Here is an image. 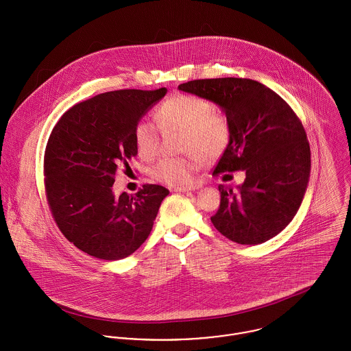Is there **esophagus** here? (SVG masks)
I'll return each mask as SVG.
<instances>
[{"label":"esophagus","instance_id":"34e87169","mask_svg":"<svg viewBox=\"0 0 351 351\" xmlns=\"http://www.w3.org/2000/svg\"><path fill=\"white\" fill-rule=\"evenodd\" d=\"M202 189V184H193L189 187H175L176 192H189V191H195V189Z\"/></svg>","mask_w":351,"mask_h":351}]
</instances>
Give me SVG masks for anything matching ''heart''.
Wrapping results in <instances>:
<instances>
[{
  "label": "heart",
  "mask_w": 351,
  "mask_h": 351,
  "mask_svg": "<svg viewBox=\"0 0 351 351\" xmlns=\"http://www.w3.org/2000/svg\"><path fill=\"white\" fill-rule=\"evenodd\" d=\"M158 120L164 130L183 132L182 151L187 158H164L151 175L167 186H182L191 182L192 172L200 162L215 159L223 154L230 140V128L221 116L215 114L211 101L178 95L164 101L158 109ZM136 149L144 159H151L159 149V132L152 123L143 121L136 127Z\"/></svg>",
  "instance_id": "obj_1"
}]
</instances>
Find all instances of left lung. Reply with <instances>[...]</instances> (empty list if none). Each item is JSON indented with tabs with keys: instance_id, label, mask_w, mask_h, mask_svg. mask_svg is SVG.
<instances>
[{
	"instance_id": "1",
	"label": "left lung",
	"mask_w": 351,
	"mask_h": 351,
	"mask_svg": "<svg viewBox=\"0 0 351 351\" xmlns=\"http://www.w3.org/2000/svg\"><path fill=\"white\" fill-rule=\"evenodd\" d=\"M178 88L214 103L226 114L230 140L213 175L245 172L238 189L219 186L220 206L213 224L239 244L270 241L297 215L310 179V145L297 114L259 81L206 79Z\"/></svg>"
}]
</instances>
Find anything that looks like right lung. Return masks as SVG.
Returning a JSON list of instances; mask_svg holds the SVG:
<instances>
[{"label": "right lung", "mask_w": 351, "mask_h": 351, "mask_svg": "<svg viewBox=\"0 0 351 351\" xmlns=\"http://www.w3.org/2000/svg\"><path fill=\"white\" fill-rule=\"evenodd\" d=\"M167 88L97 95L66 110L49 136L44 175L54 220L64 237L104 261L130 256L145 242L169 191L145 184L114 196L117 165L137 155L136 127Z\"/></svg>", "instance_id": "add662e5"}]
</instances>
